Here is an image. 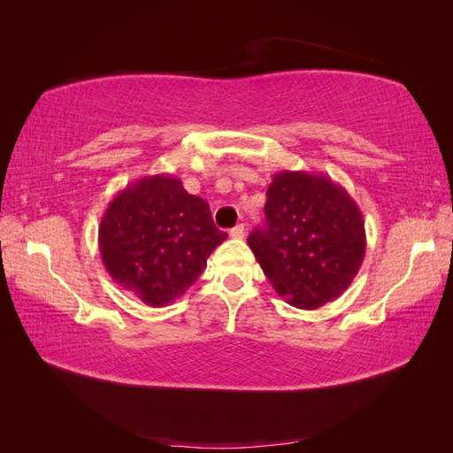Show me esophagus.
Segmentation results:
<instances>
[{
  "instance_id": "esophagus-1",
  "label": "esophagus",
  "mask_w": 453,
  "mask_h": 453,
  "mask_svg": "<svg viewBox=\"0 0 453 453\" xmlns=\"http://www.w3.org/2000/svg\"><path fill=\"white\" fill-rule=\"evenodd\" d=\"M230 236L236 238V240H242L245 236V226L243 225H236L234 228L230 230Z\"/></svg>"
}]
</instances>
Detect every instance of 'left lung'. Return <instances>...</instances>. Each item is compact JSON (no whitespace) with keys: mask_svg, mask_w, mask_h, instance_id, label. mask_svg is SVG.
I'll list each match as a JSON object with an SVG mask.
<instances>
[{"mask_svg":"<svg viewBox=\"0 0 453 453\" xmlns=\"http://www.w3.org/2000/svg\"><path fill=\"white\" fill-rule=\"evenodd\" d=\"M266 226L248 243L272 287L300 310L333 303L351 285L366 250L359 205L323 173L280 172L265 203Z\"/></svg>","mask_w":453,"mask_h":453,"instance_id":"1","label":"left lung"}]
</instances>
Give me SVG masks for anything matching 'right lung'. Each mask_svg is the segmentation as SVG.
Wrapping results in <instances>:
<instances>
[{"instance_id": "add662e5", "label": "right lung", "mask_w": 453, "mask_h": 453, "mask_svg": "<svg viewBox=\"0 0 453 453\" xmlns=\"http://www.w3.org/2000/svg\"><path fill=\"white\" fill-rule=\"evenodd\" d=\"M226 240L208 202L168 173L130 183L109 202L98 230L104 266L122 289L162 308L180 298Z\"/></svg>"}]
</instances>
